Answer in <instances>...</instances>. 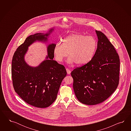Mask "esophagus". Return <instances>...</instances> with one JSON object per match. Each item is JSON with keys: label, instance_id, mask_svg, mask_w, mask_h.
<instances>
[{"label": "esophagus", "instance_id": "34e87169", "mask_svg": "<svg viewBox=\"0 0 131 131\" xmlns=\"http://www.w3.org/2000/svg\"><path fill=\"white\" fill-rule=\"evenodd\" d=\"M66 71H67V73L68 74H70L71 72V70H70L69 69H68V68H66Z\"/></svg>", "mask_w": 131, "mask_h": 131}]
</instances>
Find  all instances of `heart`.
Segmentation results:
<instances>
[{
    "instance_id": "heart-1",
    "label": "heart",
    "mask_w": 131,
    "mask_h": 131,
    "mask_svg": "<svg viewBox=\"0 0 131 131\" xmlns=\"http://www.w3.org/2000/svg\"><path fill=\"white\" fill-rule=\"evenodd\" d=\"M96 48L97 41L94 37L74 34L64 39L63 43L56 44L53 54L57 61L61 62L69 53V62L83 65L91 60Z\"/></svg>"
}]
</instances>
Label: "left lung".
Wrapping results in <instances>:
<instances>
[{
	"instance_id": "8db88e82",
	"label": "left lung",
	"mask_w": 131,
	"mask_h": 131,
	"mask_svg": "<svg viewBox=\"0 0 131 131\" xmlns=\"http://www.w3.org/2000/svg\"><path fill=\"white\" fill-rule=\"evenodd\" d=\"M95 32L98 42L93 58L71 72L76 96L80 102L87 105L103 102L119 84V55L103 32L96 30Z\"/></svg>"
}]
</instances>
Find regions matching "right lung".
<instances>
[{
  "instance_id": "1",
  "label": "right lung",
  "mask_w": 131,
  "mask_h": 131,
  "mask_svg": "<svg viewBox=\"0 0 131 131\" xmlns=\"http://www.w3.org/2000/svg\"><path fill=\"white\" fill-rule=\"evenodd\" d=\"M53 30L52 28L46 34L37 33L28 36L17 48L12 58V75L14 90L25 102L36 107H48L55 101L61 83L67 75L63 65L53 60L56 44L48 46L46 60L38 66H30L24 60L28 47L36 41H47L48 36Z\"/></svg>"
}]
</instances>
